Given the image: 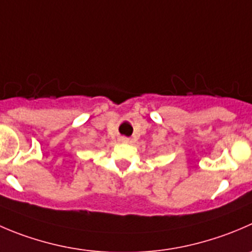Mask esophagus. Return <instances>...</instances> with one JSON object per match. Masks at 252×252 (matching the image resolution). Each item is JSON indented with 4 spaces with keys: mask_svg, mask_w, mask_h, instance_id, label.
Listing matches in <instances>:
<instances>
[{
    "mask_svg": "<svg viewBox=\"0 0 252 252\" xmlns=\"http://www.w3.org/2000/svg\"><path fill=\"white\" fill-rule=\"evenodd\" d=\"M119 143H123V144H128L129 143V139L128 138H119Z\"/></svg>",
    "mask_w": 252,
    "mask_h": 252,
    "instance_id": "obj_1",
    "label": "esophagus"
}]
</instances>
